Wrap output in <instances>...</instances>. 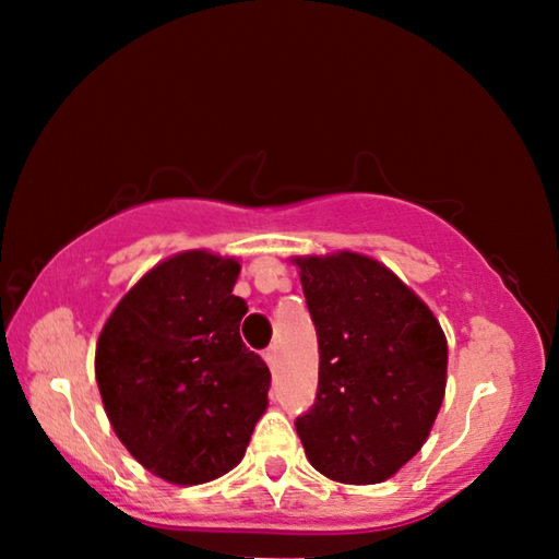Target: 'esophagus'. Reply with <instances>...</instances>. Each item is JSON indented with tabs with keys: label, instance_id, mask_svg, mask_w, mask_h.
Listing matches in <instances>:
<instances>
[{
	"label": "esophagus",
	"instance_id": "obj_1",
	"mask_svg": "<svg viewBox=\"0 0 559 559\" xmlns=\"http://www.w3.org/2000/svg\"><path fill=\"white\" fill-rule=\"evenodd\" d=\"M263 359H266V365L271 367V370H276V365H278V349H276V347H269L266 353H263Z\"/></svg>",
	"mask_w": 559,
	"mask_h": 559
}]
</instances>
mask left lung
Returning <instances> with one entry per match:
<instances>
[{
    "mask_svg": "<svg viewBox=\"0 0 559 559\" xmlns=\"http://www.w3.org/2000/svg\"><path fill=\"white\" fill-rule=\"evenodd\" d=\"M320 349L316 404L296 419L308 461L340 484H380L424 447L447 390V337L380 261L296 259Z\"/></svg>",
    "mask_w": 559,
    "mask_h": 559,
    "instance_id": "8db88e82",
    "label": "left lung"
}]
</instances>
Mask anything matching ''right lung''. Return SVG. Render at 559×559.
<instances>
[{"label": "right lung", "instance_id": "right-lung-1", "mask_svg": "<svg viewBox=\"0 0 559 559\" xmlns=\"http://www.w3.org/2000/svg\"><path fill=\"white\" fill-rule=\"evenodd\" d=\"M239 261L185 251L147 271L112 310L96 380L118 439L179 486L224 476L266 412L271 372L243 345Z\"/></svg>", "mask_w": 559, "mask_h": 559}]
</instances>
